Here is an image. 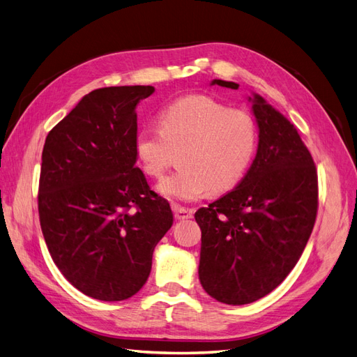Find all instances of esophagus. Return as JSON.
<instances>
[{"instance_id":"1","label":"esophagus","mask_w":357,"mask_h":357,"mask_svg":"<svg viewBox=\"0 0 357 357\" xmlns=\"http://www.w3.org/2000/svg\"><path fill=\"white\" fill-rule=\"evenodd\" d=\"M172 211H174L176 219H178V220L190 219L192 215H193V210L185 208V207H180V205H172Z\"/></svg>"}]
</instances>
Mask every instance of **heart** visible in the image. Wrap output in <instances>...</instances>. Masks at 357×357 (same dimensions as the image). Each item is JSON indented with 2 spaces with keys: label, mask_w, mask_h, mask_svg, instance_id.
<instances>
[{
  "label": "heart",
  "mask_w": 357,
  "mask_h": 357,
  "mask_svg": "<svg viewBox=\"0 0 357 357\" xmlns=\"http://www.w3.org/2000/svg\"><path fill=\"white\" fill-rule=\"evenodd\" d=\"M158 128L135 138V153L144 172L160 178L181 150L180 169L162 180L160 195L190 202L211 190L232 189L250 167L257 147V126L250 113L232 110L207 95H189L167 105Z\"/></svg>",
  "instance_id": "b5f03b06"
}]
</instances>
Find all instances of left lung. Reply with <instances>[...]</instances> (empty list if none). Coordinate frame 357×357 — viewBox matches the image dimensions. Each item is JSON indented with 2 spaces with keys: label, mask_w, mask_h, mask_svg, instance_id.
<instances>
[{
  "label": "left lung",
  "mask_w": 357,
  "mask_h": 357,
  "mask_svg": "<svg viewBox=\"0 0 357 357\" xmlns=\"http://www.w3.org/2000/svg\"><path fill=\"white\" fill-rule=\"evenodd\" d=\"M248 100L259 129L253 164L238 186L195 213L199 282L228 305L250 304L283 282L304 252L319 207L317 169L296 128L261 95Z\"/></svg>",
  "instance_id": "8db88e82"
}]
</instances>
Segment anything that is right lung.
Returning <instances> with one entry per match:
<instances>
[{
	"instance_id": "1",
	"label": "right lung",
	"mask_w": 357,
	"mask_h": 357,
	"mask_svg": "<svg viewBox=\"0 0 357 357\" xmlns=\"http://www.w3.org/2000/svg\"><path fill=\"white\" fill-rule=\"evenodd\" d=\"M153 92L95 89L43 147L38 214L49 253L75 289L100 301H123L144 286L172 225L168 201L135 167V109Z\"/></svg>"
}]
</instances>
